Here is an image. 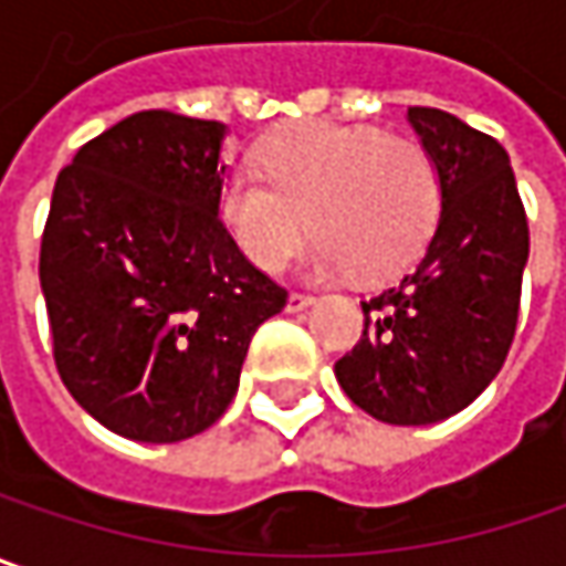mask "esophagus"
<instances>
[{"mask_svg":"<svg viewBox=\"0 0 566 566\" xmlns=\"http://www.w3.org/2000/svg\"><path fill=\"white\" fill-rule=\"evenodd\" d=\"M314 304V294H304V291H291L287 294V311L291 314H297V311H304V307H311Z\"/></svg>","mask_w":566,"mask_h":566,"instance_id":"obj_1","label":"esophagus"}]
</instances>
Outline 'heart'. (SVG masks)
<instances>
[{"label":"heart","instance_id":"heart-1","mask_svg":"<svg viewBox=\"0 0 566 566\" xmlns=\"http://www.w3.org/2000/svg\"><path fill=\"white\" fill-rule=\"evenodd\" d=\"M259 159L265 179L243 169L223 179L220 214L265 272H282L311 227L316 269L361 279L403 269L436 233L442 179L419 140L307 120L272 134Z\"/></svg>","mask_w":566,"mask_h":566}]
</instances>
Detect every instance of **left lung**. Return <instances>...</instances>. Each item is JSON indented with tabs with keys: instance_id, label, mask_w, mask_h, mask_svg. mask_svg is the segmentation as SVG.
<instances>
[{
	"instance_id": "obj_1",
	"label": "left lung",
	"mask_w": 566,
	"mask_h": 566,
	"mask_svg": "<svg viewBox=\"0 0 566 566\" xmlns=\"http://www.w3.org/2000/svg\"><path fill=\"white\" fill-rule=\"evenodd\" d=\"M410 124L442 179V214L426 255L361 301V339L336 361L352 403L390 426H426L474 403L513 346L528 220L510 153L439 108Z\"/></svg>"
}]
</instances>
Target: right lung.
<instances>
[{
	"instance_id": "1",
	"label": "right lung",
	"mask_w": 566,
	"mask_h": 566,
	"mask_svg": "<svg viewBox=\"0 0 566 566\" xmlns=\"http://www.w3.org/2000/svg\"><path fill=\"white\" fill-rule=\"evenodd\" d=\"M223 124L137 112L60 169L41 237L53 361L85 413L182 442L233 403L259 323L287 291L220 220Z\"/></svg>"
}]
</instances>
